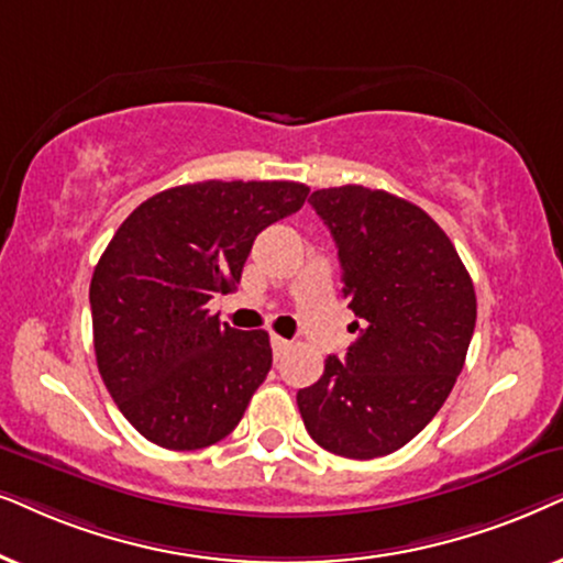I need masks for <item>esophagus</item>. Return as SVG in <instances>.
Listing matches in <instances>:
<instances>
[{"instance_id":"obj_1","label":"esophagus","mask_w":563,"mask_h":563,"mask_svg":"<svg viewBox=\"0 0 563 563\" xmlns=\"http://www.w3.org/2000/svg\"><path fill=\"white\" fill-rule=\"evenodd\" d=\"M269 342H273V352H275V360H277V357H283V355H286V350L290 347V342H288V340H283V336H277V334H273V336H269Z\"/></svg>"}]
</instances>
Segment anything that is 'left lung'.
<instances>
[{
    "label": "left lung",
    "mask_w": 563,
    "mask_h": 563,
    "mask_svg": "<svg viewBox=\"0 0 563 563\" xmlns=\"http://www.w3.org/2000/svg\"><path fill=\"white\" fill-rule=\"evenodd\" d=\"M309 203L332 231L342 294L360 321L344 360L296 396L324 451L368 461L399 451L438 415L476 327L468 269L443 229L409 200L363 185L327 187Z\"/></svg>",
    "instance_id": "1"
}]
</instances>
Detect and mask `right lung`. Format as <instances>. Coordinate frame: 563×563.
I'll use <instances>...</instances> for the list:
<instances>
[{"label":"right lung","mask_w":563,"mask_h":563,"mask_svg":"<svg viewBox=\"0 0 563 563\" xmlns=\"http://www.w3.org/2000/svg\"><path fill=\"white\" fill-rule=\"evenodd\" d=\"M301 183H206L156 192L120 223L89 283L97 368L123 417L169 451L239 424L273 365L265 329L208 313L242 280L254 236L303 206Z\"/></svg>","instance_id":"add662e5"}]
</instances>
